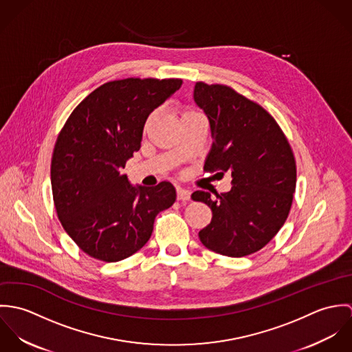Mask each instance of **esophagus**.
<instances>
[{"mask_svg": "<svg viewBox=\"0 0 352 352\" xmlns=\"http://www.w3.org/2000/svg\"><path fill=\"white\" fill-rule=\"evenodd\" d=\"M176 197H177V201H188L191 198V192L188 190H186V188L177 187Z\"/></svg>", "mask_w": 352, "mask_h": 352, "instance_id": "34e87169", "label": "esophagus"}]
</instances>
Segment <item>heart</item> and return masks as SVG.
Segmentation results:
<instances>
[{"label": "heart", "mask_w": 352, "mask_h": 352, "mask_svg": "<svg viewBox=\"0 0 352 352\" xmlns=\"http://www.w3.org/2000/svg\"><path fill=\"white\" fill-rule=\"evenodd\" d=\"M176 113L179 115V118H180L182 123H183V122H186V120H188V119H191V118H194V116L201 115L197 109L190 108V107H179V108L176 109ZM154 118H155V113H151V116H149V118H148V120H146L145 129H149V127H151V124L153 123Z\"/></svg>", "instance_id": "b5f03b06"}]
</instances>
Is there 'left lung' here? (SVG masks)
<instances>
[{
    "label": "left lung",
    "mask_w": 352,
    "mask_h": 352,
    "mask_svg": "<svg viewBox=\"0 0 352 352\" xmlns=\"http://www.w3.org/2000/svg\"><path fill=\"white\" fill-rule=\"evenodd\" d=\"M194 100L212 138L204 170L232 175L230 191L215 194L217 199L204 191L191 195L212 212L199 239L223 256L251 254L274 239L289 215L297 180L293 151L275 119L234 89L197 82Z\"/></svg>",
    "instance_id": "1"
}]
</instances>
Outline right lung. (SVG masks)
<instances>
[{"mask_svg": "<svg viewBox=\"0 0 352 352\" xmlns=\"http://www.w3.org/2000/svg\"><path fill=\"white\" fill-rule=\"evenodd\" d=\"M179 78L111 81L81 101L60 130L51 160L58 218L91 257L113 263L151 239L157 214L176 201L169 182L133 186L122 175L140 151L148 116L180 89Z\"/></svg>", "mask_w": 352, "mask_h": 352, "instance_id": "add662e5", "label": "right lung"}]
</instances>
